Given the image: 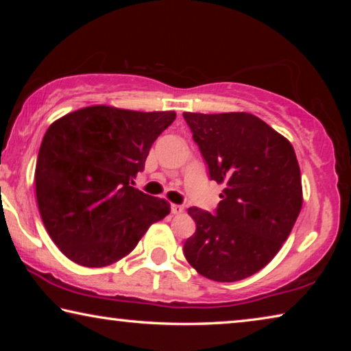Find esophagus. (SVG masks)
Segmentation results:
<instances>
[{
  "instance_id": "obj_1",
  "label": "esophagus",
  "mask_w": 351,
  "mask_h": 351,
  "mask_svg": "<svg viewBox=\"0 0 351 351\" xmlns=\"http://www.w3.org/2000/svg\"><path fill=\"white\" fill-rule=\"evenodd\" d=\"M170 209H171V213H173V215H178V213H181L184 210V207L180 206V204H171Z\"/></svg>"
}]
</instances>
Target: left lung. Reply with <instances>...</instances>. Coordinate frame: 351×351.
Segmentation results:
<instances>
[{"instance_id": "1", "label": "left lung", "mask_w": 351, "mask_h": 351, "mask_svg": "<svg viewBox=\"0 0 351 351\" xmlns=\"http://www.w3.org/2000/svg\"><path fill=\"white\" fill-rule=\"evenodd\" d=\"M182 116L209 178L224 186L215 212L187 210L197 230L184 243V255L210 280H243L276 257L300 213L294 148L249 112Z\"/></svg>"}]
</instances>
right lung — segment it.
Segmentation results:
<instances>
[{
  "mask_svg": "<svg viewBox=\"0 0 351 351\" xmlns=\"http://www.w3.org/2000/svg\"><path fill=\"white\" fill-rule=\"evenodd\" d=\"M175 111L141 112L96 105L47 128L35 167L41 219L69 260L102 268L138 245L170 213L165 199L132 187L153 142Z\"/></svg>",
  "mask_w": 351,
  "mask_h": 351,
  "instance_id": "1",
  "label": "right lung"
}]
</instances>
